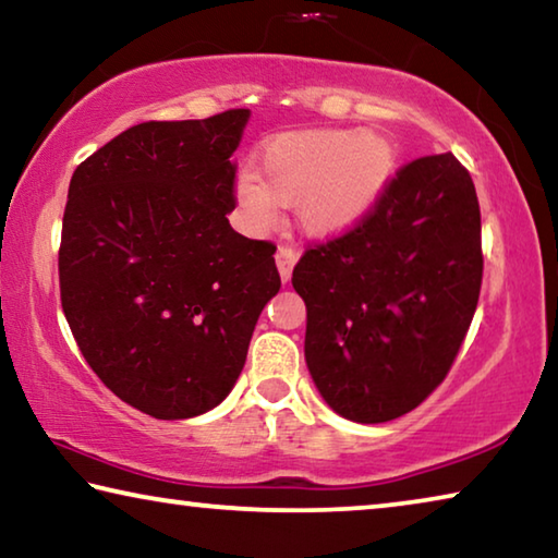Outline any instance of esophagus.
Returning <instances> with one entry per match:
<instances>
[{
  "instance_id": "34e87169",
  "label": "esophagus",
  "mask_w": 558,
  "mask_h": 558,
  "mask_svg": "<svg viewBox=\"0 0 558 558\" xmlns=\"http://www.w3.org/2000/svg\"><path fill=\"white\" fill-rule=\"evenodd\" d=\"M276 263H278V270H280V278L282 280H290L292 276V268H295L298 263V251L292 248V245H278V253H276Z\"/></svg>"
}]
</instances>
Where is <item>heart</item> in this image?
<instances>
[{"label":"heart","instance_id":"b5f03b06","mask_svg":"<svg viewBox=\"0 0 558 558\" xmlns=\"http://www.w3.org/2000/svg\"><path fill=\"white\" fill-rule=\"evenodd\" d=\"M393 174V147L369 130H298L260 149L258 174L241 172L235 199L253 226L295 206L310 233L335 235L364 219Z\"/></svg>","mask_w":558,"mask_h":558}]
</instances>
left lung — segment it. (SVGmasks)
Instances as JSON below:
<instances>
[{"mask_svg": "<svg viewBox=\"0 0 558 558\" xmlns=\"http://www.w3.org/2000/svg\"><path fill=\"white\" fill-rule=\"evenodd\" d=\"M475 184L456 155L396 172L362 221L307 245L305 362L323 399L356 423L413 411L446 379L483 286Z\"/></svg>", "mask_w": 558, "mask_h": 558, "instance_id": "obj_1", "label": "left lung"}]
</instances>
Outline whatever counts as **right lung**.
<instances>
[{"instance_id":"add662e5","label":"right lung","mask_w":558,"mask_h":558,"mask_svg":"<svg viewBox=\"0 0 558 558\" xmlns=\"http://www.w3.org/2000/svg\"><path fill=\"white\" fill-rule=\"evenodd\" d=\"M245 122L243 108L140 122L71 177L63 315L98 379L155 418H192L229 396L280 290L276 245L226 219Z\"/></svg>"}]
</instances>
